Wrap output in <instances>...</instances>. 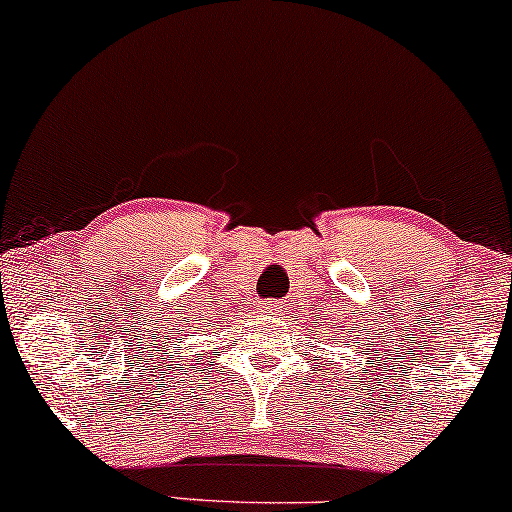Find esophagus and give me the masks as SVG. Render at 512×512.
I'll return each mask as SVG.
<instances>
[{
  "mask_svg": "<svg viewBox=\"0 0 512 512\" xmlns=\"http://www.w3.org/2000/svg\"><path fill=\"white\" fill-rule=\"evenodd\" d=\"M262 309L267 314H276V316H281L283 312H286V304H281V302H274V300H264L262 302Z\"/></svg>",
  "mask_w": 512,
  "mask_h": 512,
  "instance_id": "esophagus-1",
  "label": "esophagus"
}]
</instances>
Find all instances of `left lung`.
<instances>
[{
  "instance_id": "obj_1",
  "label": "left lung",
  "mask_w": 512,
  "mask_h": 512,
  "mask_svg": "<svg viewBox=\"0 0 512 512\" xmlns=\"http://www.w3.org/2000/svg\"><path fill=\"white\" fill-rule=\"evenodd\" d=\"M345 331H347V333H354V328H352V331H349V328H345ZM338 338H342V333H338Z\"/></svg>"
}]
</instances>
